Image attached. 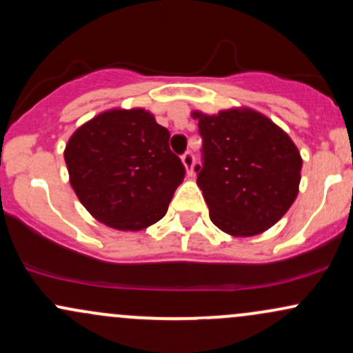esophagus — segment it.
<instances>
[{
  "label": "esophagus",
  "instance_id": "34e87169",
  "mask_svg": "<svg viewBox=\"0 0 353 353\" xmlns=\"http://www.w3.org/2000/svg\"><path fill=\"white\" fill-rule=\"evenodd\" d=\"M181 159H182V164H184V168H185V172L190 176V174H192V165H194V154L185 152Z\"/></svg>",
  "mask_w": 353,
  "mask_h": 353
}]
</instances>
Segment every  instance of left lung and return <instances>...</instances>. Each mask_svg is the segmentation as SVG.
<instances>
[{"label":"left lung","instance_id":"left-lung-1","mask_svg":"<svg viewBox=\"0 0 353 353\" xmlns=\"http://www.w3.org/2000/svg\"><path fill=\"white\" fill-rule=\"evenodd\" d=\"M199 121L202 168L197 185L210 221L234 237L270 229L294 204L302 157L285 131L250 108L217 114L192 111Z\"/></svg>","mask_w":353,"mask_h":353}]
</instances>
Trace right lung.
<instances>
[{
  "mask_svg": "<svg viewBox=\"0 0 353 353\" xmlns=\"http://www.w3.org/2000/svg\"><path fill=\"white\" fill-rule=\"evenodd\" d=\"M169 136L143 108L109 109L72 132L64 149L71 188L96 221L143 230L165 216L185 174Z\"/></svg>",
  "mask_w": 353,
  "mask_h": 353,
  "instance_id": "1",
  "label": "right lung"
}]
</instances>
